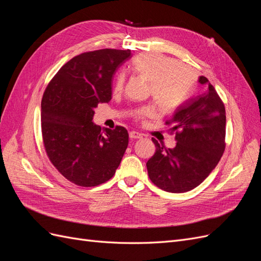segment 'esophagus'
Instances as JSON below:
<instances>
[{"mask_svg":"<svg viewBox=\"0 0 261 261\" xmlns=\"http://www.w3.org/2000/svg\"><path fill=\"white\" fill-rule=\"evenodd\" d=\"M129 138L130 139H140V138H143V135H141L140 133H138V132H129Z\"/></svg>","mask_w":261,"mask_h":261,"instance_id":"obj_1","label":"esophagus"}]
</instances>
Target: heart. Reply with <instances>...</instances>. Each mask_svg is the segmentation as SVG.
<instances>
[{
    "label": "heart",
    "instance_id": "heart-1",
    "mask_svg": "<svg viewBox=\"0 0 261 261\" xmlns=\"http://www.w3.org/2000/svg\"><path fill=\"white\" fill-rule=\"evenodd\" d=\"M133 74L149 83V93L162 112L174 111L188 99L195 88L197 77L194 70L179 64L175 60L160 53H143L134 59L129 65ZM125 78L118 74L113 84V91L123 90ZM155 115L153 107H143L134 112L139 121Z\"/></svg>",
    "mask_w": 261,
    "mask_h": 261
}]
</instances>
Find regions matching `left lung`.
<instances>
[{"label":"left lung","instance_id":"8db88e82","mask_svg":"<svg viewBox=\"0 0 261 261\" xmlns=\"http://www.w3.org/2000/svg\"><path fill=\"white\" fill-rule=\"evenodd\" d=\"M202 93L178 107L165 125L175 132L176 146L167 149L152 138L155 152L147 162L149 178L169 193H185L201 184L225 149V108L206 77Z\"/></svg>","mask_w":261,"mask_h":261}]
</instances>
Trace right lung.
Returning <instances> with one entry per match:
<instances>
[{"label":"right lung","instance_id":"right-lung-1","mask_svg":"<svg viewBox=\"0 0 261 261\" xmlns=\"http://www.w3.org/2000/svg\"><path fill=\"white\" fill-rule=\"evenodd\" d=\"M130 50L102 49L69 60L46 87L41 130L46 155L72 183L92 187L111 178L128 146L123 126L101 130L94 109L112 98V77Z\"/></svg>","mask_w":261,"mask_h":261}]
</instances>
